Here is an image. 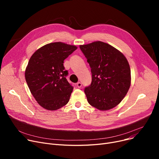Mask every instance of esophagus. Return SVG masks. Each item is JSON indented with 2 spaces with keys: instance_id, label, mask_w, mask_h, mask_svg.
I'll return each mask as SVG.
<instances>
[{
  "instance_id": "1",
  "label": "esophagus",
  "mask_w": 159,
  "mask_h": 159,
  "mask_svg": "<svg viewBox=\"0 0 159 159\" xmlns=\"http://www.w3.org/2000/svg\"><path fill=\"white\" fill-rule=\"evenodd\" d=\"M81 86H82V83L80 82H78L77 83V87L78 88H80Z\"/></svg>"
}]
</instances>
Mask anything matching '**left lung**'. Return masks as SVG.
<instances>
[{"label": "left lung", "mask_w": 159, "mask_h": 159, "mask_svg": "<svg viewBox=\"0 0 159 159\" xmlns=\"http://www.w3.org/2000/svg\"><path fill=\"white\" fill-rule=\"evenodd\" d=\"M87 58L92 81L84 93L88 103L106 111L117 106L131 85V70L125 56L112 46L101 41L80 45Z\"/></svg>", "instance_id": "1"}]
</instances>
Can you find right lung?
<instances>
[{
    "label": "right lung",
    "instance_id": "right-lung-1",
    "mask_svg": "<svg viewBox=\"0 0 159 159\" xmlns=\"http://www.w3.org/2000/svg\"><path fill=\"white\" fill-rule=\"evenodd\" d=\"M77 47L61 42L38 49L32 55L25 71V78L31 94L44 109L53 111L70 101L73 88L66 79L64 61Z\"/></svg>",
    "mask_w": 159,
    "mask_h": 159
}]
</instances>
